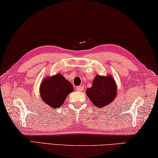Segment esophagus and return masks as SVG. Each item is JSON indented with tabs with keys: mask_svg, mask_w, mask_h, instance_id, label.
<instances>
[{
	"mask_svg": "<svg viewBox=\"0 0 158 158\" xmlns=\"http://www.w3.org/2000/svg\"><path fill=\"white\" fill-rule=\"evenodd\" d=\"M77 91H79V92H82V91L84 90V87H83V86H78V87H77Z\"/></svg>",
	"mask_w": 158,
	"mask_h": 158,
	"instance_id": "34e87169",
	"label": "esophagus"
}]
</instances>
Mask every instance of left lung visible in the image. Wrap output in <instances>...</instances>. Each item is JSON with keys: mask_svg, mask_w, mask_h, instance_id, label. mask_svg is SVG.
<instances>
[{"mask_svg": "<svg viewBox=\"0 0 158 158\" xmlns=\"http://www.w3.org/2000/svg\"><path fill=\"white\" fill-rule=\"evenodd\" d=\"M86 94L91 101L98 107H104L114 100L117 94V85L111 76L97 75L94 79L92 86L87 88Z\"/></svg>", "mask_w": 158, "mask_h": 158, "instance_id": "left-lung-1", "label": "left lung"}]
</instances>
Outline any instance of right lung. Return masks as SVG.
<instances>
[{
    "instance_id": "obj_1",
    "label": "right lung",
    "mask_w": 158,
    "mask_h": 158,
    "mask_svg": "<svg viewBox=\"0 0 158 158\" xmlns=\"http://www.w3.org/2000/svg\"><path fill=\"white\" fill-rule=\"evenodd\" d=\"M73 91V85L62 75L57 73L44 79L40 85V95L42 100L51 108L62 106L67 96Z\"/></svg>"
}]
</instances>
